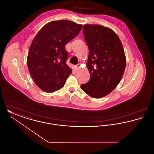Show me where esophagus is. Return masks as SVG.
<instances>
[{
  "label": "esophagus",
  "instance_id": "obj_1",
  "mask_svg": "<svg viewBox=\"0 0 154 154\" xmlns=\"http://www.w3.org/2000/svg\"><path fill=\"white\" fill-rule=\"evenodd\" d=\"M81 66V63H78L77 65H75V68H79V67H80V66Z\"/></svg>",
  "mask_w": 154,
  "mask_h": 154
}]
</instances>
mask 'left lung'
<instances>
[{
    "label": "left lung",
    "mask_w": 154,
    "mask_h": 154,
    "mask_svg": "<svg viewBox=\"0 0 154 154\" xmlns=\"http://www.w3.org/2000/svg\"><path fill=\"white\" fill-rule=\"evenodd\" d=\"M83 33L89 48L90 79L81 88L92 97L101 98L110 94L122 78L126 63L124 49L117 33L109 28L86 24Z\"/></svg>",
    "instance_id": "obj_1"
}]
</instances>
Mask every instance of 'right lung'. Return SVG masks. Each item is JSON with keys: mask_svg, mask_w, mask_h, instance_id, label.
<instances>
[{"mask_svg": "<svg viewBox=\"0 0 154 154\" xmlns=\"http://www.w3.org/2000/svg\"><path fill=\"white\" fill-rule=\"evenodd\" d=\"M82 25L68 20L53 21L37 33L30 46L27 64L32 78L45 92L62 88L72 69L67 65L65 45L77 36Z\"/></svg>", "mask_w": 154, "mask_h": 154, "instance_id": "obj_1", "label": "right lung"}]
</instances>
